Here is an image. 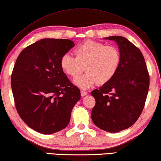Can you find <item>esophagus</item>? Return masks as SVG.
<instances>
[{
  "label": "esophagus",
  "instance_id": "obj_1",
  "mask_svg": "<svg viewBox=\"0 0 161 161\" xmlns=\"http://www.w3.org/2000/svg\"><path fill=\"white\" fill-rule=\"evenodd\" d=\"M87 95V92H86V91H84V90H81L80 91V95L82 97H84Z\"/></svg>",
  "mask_w": 161,
  "mask_h": 161
}]
</instances>
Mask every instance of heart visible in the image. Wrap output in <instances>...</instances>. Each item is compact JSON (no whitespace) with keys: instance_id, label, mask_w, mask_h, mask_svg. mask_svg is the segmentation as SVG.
Returning <instances> with one entry per match:
<instances>
[{"instance_id":"1","label":"heart","mask_w":161,"mask_h":161,"mask_svg":"<svg viewBox=\"0 0 161 161\" xmlns=\"http://www.w3.org/2000/svg\"><path fill=\"white\" fill-rule=\"evenodd\" d=\"M75 53L76 57L70 53L63 54L60 65L72 78L78 76L86 69V74L74 80L82 89H88L97 83H108L120 68L121 54L119 49L113 45L89 41L78 47Z\"/></svg>"}]
</instances>
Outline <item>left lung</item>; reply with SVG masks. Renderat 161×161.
Here are the masks:
<instances>
[{"mask_svg": "<svg viewBox=\"0 0 161 161\" xmlns=\"http://www.w3.org/2000/svg\"><path fill=\"white\" fill-rule=\"evenodd\" d=\"M104 38L116 42L121 63L110 81L91 92L96 102L91 117L99 128L118 132L132 126L141 115L149 87V75L143 54L128 39L120 36Z\"/></svg>", "mask_w": 161, "mask_h": 161, "instance_id": "left-lung-1", "label": "left lung"}]
</instances>
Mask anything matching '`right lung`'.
<instances>
[{
	"instance_id": "add662e5",
	"label": "right lung",
	"mask_w": 161,
	"mask_h": 161,
	"mask_svg": "<svg viewBox=\"0 0 161 161\" xmlns=\"http://www.w3.org/2000/svg\"><path fill=\"white\" fill-rule=\"evenodd\" d=\"M75 45L69 39L44 38L21 52L11 75L15 107L29 128L45 135L64 129L80 99L60 65Z\"/></svg>"
}]
</instances>
